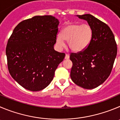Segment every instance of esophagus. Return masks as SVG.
<instances>
[{
	"mask_svg": "<svg viewBox=\"0 0 120 120\" xmlns=\"http://www.w3.org/2000/svg\"><path fill=\"white\" fill-rule=\"evenodd\" d=\"M69 57H70V56H69V55L68 54H66L65 56V59H69Z\"/></svg>",
	"mask_w": 120,
	"mask_h": 120,
	"instance_id": "obj_1",
	"label": "esophagus"
}]
</instances>
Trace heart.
<instances>
[{
	"label": "heart",
	"mask_w": 120,
	"mask_h": 120,
	"mask_svg": "<svg viewBox=\"0 0 120 120\" xmlns=\"http://www.w3.org/2000/svg\"><path fill=\"white\" fill-rule=\"evenodd\" d=\"M93 31L88 24L70 23L61 30L60 36L56 38V44L59 48L68 41L69 49L73 52H80L89 45L92 39Z\"/></svg>",
	"instance_id": "1"
}]
</instances>
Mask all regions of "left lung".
<instances>
[{
	"label": "left lung",
	"instance_id": "1",
	"mask_svg": "<svg viewBox=\"0 0 120 120\" xmlns=\"http://www.w3.org/2000/svg\"><path fill=\"white\" fill-rule=\"evenodd\" d=\"M77 16L88 22L93 37L86 49L70 54L73 63L70 78L77 85L92 89L101 85L110 75L117 56V44L106 23L90 14Z\"/></svg>",
	"mask_w": 120,
	"mask_h": 120
}]
</instances>
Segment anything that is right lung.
Wrapping results in <instances>:
<instances>
[{
	"label": "right lung",
	"mask_w": 120,
	"mask_h": 120,
	"mask_svg": "<svg viewBox=\"0 0 120 120\" xmlns=\"http://www.w3.org/2000/svg\"><path fill=\"white\" fill-rule=\"evenodd\" d=\"M59 21L51 15L35 16L18 24L6 49L11 76L25 89L46 88L65 54L54 49Z\"/></svg>",
	"instance_id": "add662e5"
}]
</instances>
